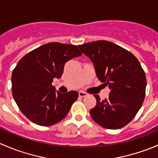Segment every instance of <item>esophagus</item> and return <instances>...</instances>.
Listing matches in <instances>:
<instances>
[{
	"instance_id": "34e87169",
	"label": "esophagus",
	"mask_w": 158,
	"mask_h": 158,
	"mask_svg": "<svg viewBox=\"0 0 158 158\" xmlns=\"http://www.w3.org/2000/svg\"><path fill=\"white\" fill-rule=\"evenodd\" d=\"M79 95L80 97H85L86 96V95H88V94H87L86 92H82V91H80V92H79Z\"/></svg>"
}]
</instances>
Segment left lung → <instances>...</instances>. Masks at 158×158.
<instances>
[{
    "label": "left lung",
    "mask_w": 158,
    "mask_h": 158,
    "mask_svg": "<svg viewBox=\"0 0 158 158\" xmlns=\"http://www.w3.org/2000/svg\"><path fill=\"white\" fill-rule=\"evenodd\" d=\"M78 47L92 61L98 79L110 89L105 100L94 95L97 103L89 111L91 117L105 128H123L135 117L145 96L147 80L139 61L131 52L109 41Z\"/></svg>",
    "instance_id": "8db88e82"
}]
</instances>
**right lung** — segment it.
I'll use <instances>...</instances> for the list:
<instances>
[{"label":"right lung","instance_id":"obj_1","mask_svg":"<svg viewBox=\"0 0 158 158\" xmlns=\"http://www.w3.org/2000/svg\"><path fill=\"white\" fill-rule=\"evenodd\" d=\"M82 54L75 45L49 43L20 59L11 76L12 94L21 112L32 122L50 126L66 117L79 94L56 92L52 82L54 78H61L66 62Z\"/></svg>","mask_w":158,"mask_h":158}]
</instances>
